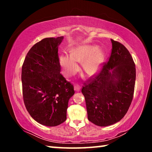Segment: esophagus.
<instances>
[{"label":"esophagus","mask_w":152,"mask_h":152,"mask_svg":"<svg viewBox=\"0 0 152 152\" xmlns=\"http://www.w3.org/2000/svg\"><path fill=\"white\" fill-rule=\"evenodd\" d=\"M74 90H75V91H77V92L80 91V86L78 85V84H76V85L74 86Z\"/></svg>","instance_id":"esophagus-1"}]
</instances>
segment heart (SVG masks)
Instances as JSON below:
<instances>
[{"label": "heart", "mask_w": 152, "mask_h": 152, "mask_svg": "<svg viewBox=\"0 0 152 152\" xmlns=\"http://www.w3.org/2000/svg\"><path fill=\"white\" fill-rule=\"evenodd\" d=\"M105 59L101 49L91 45L77 46L72 49L70 56L62 54L60 64L66 76H71L79 70L78 62H83V68L88 75H94L101 70Z\"/></svg>", "instance_id": "1"}]
</instances>
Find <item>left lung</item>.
Instances as JSON below:
<instances>
[{
	"mask_svg": "<svg viewBox=\"0 0 152 152\" xmlns=\"http://www.w3.org/2000/svg\"><path fill=\"white\" fill-rule=\"evenodd\" d=\"M109 60L100 73L84 83L88 119L94 125L106 127L125 116L134 93L136 71L129 51L121 43L110 39Z\"/></svg>",
	"mask_w": 152,
	"mask_h": 152,
	"instance_id": "8db88e82",
	"label": "left lung"
}]
</instances>
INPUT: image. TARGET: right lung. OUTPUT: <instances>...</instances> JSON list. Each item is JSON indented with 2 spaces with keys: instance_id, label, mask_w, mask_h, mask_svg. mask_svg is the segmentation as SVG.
<instances>
[{
  "instance_id": "add662e5",
  "label": "right lung",
  "mask_w": 152,
  "mask_h": 152,
  "mask_svg": "<svg viewBox=\"0 0 152 152\" xmlns=\"http://www.w3.org/2000/svg\"><path fill=\"white\" fill-rule=\"evenodd\" d=\"M64 39L48 37L33 46L22 66L21 81L25 107L40 124L54 127L66 120L74 86L60 74L58 47Z\"/></svg>"
}]
</instances>
